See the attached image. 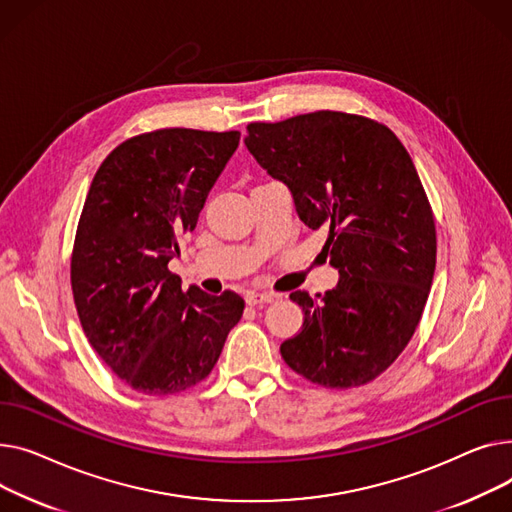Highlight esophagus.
<instances>
[{"mask_svg": "<svg viewBox=\"0 0 512 512\" xmlns=\"http://www.w3.org/2000/svg\"><path fill=\"white\" fill-rule=\"evenodd\" d=\"M277 297H279L277 293H256V291H248V293H246V304H248V306H262V304L275 302Z\"/></svg>", "mask_w": 512, "mask_h": 512, "instance_id": "34e87169", "label": "esophagus"}]
</instances>
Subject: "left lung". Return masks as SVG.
<instances>
[{"label": "left lung", "mask_w": 512, "mask_h": 512, "mask_svg": "<svg viewBox=\"0 0 512 512\" xmlns=\"http://www.w3.org/2000/svg\"><path fill=\"white\" fill-rule=\"evenodd\" d=\"M254 159L293 194L339 283L320 300L293 291L302 330L285 364L324 388L364 386L403 353L422 320L436 268V225L407 148L376 119L314 111L248 124Z\"/></svg>", "instance_id": "left-lung-1"}]
</instances>
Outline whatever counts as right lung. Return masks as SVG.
<instances>
[{
	"label": "right lung",
	"mask_w": 512,
	"mask_h": 512,
	"mask_svg": "<svg viewBox=\"0 0 512 512\" xmlns=\"http://www.w3.org/2000/svg\"><path fill=\"white\" fill-rule=\"evenodd\" d=\"M239 132L163 128L115 146L78 221L70 281L84 335L132 390L167 397L213 372L244 314L233 291L182 289L169 273Z\"/></svg>",
	"instance_id": "add662e5"
}]
</instances>
